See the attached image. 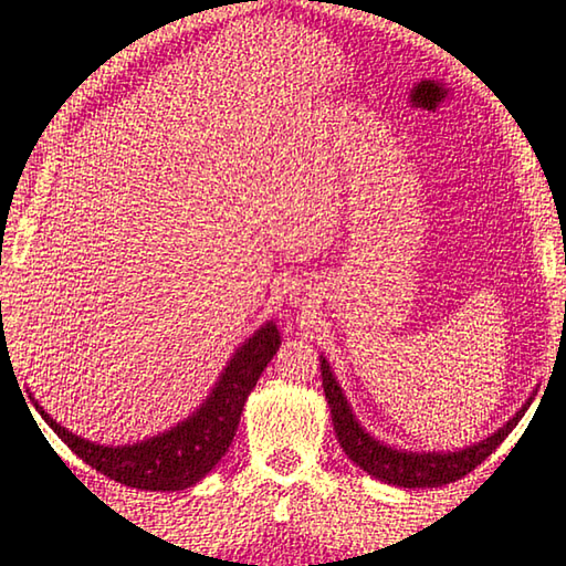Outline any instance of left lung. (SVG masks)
<instances>
[{"instance_id":"1","label":"left lung","mask_w":566,"mask_h":566,"mask_svg":"<svg viewBox=\"0 0 566 566\" xmlns=\"http://www.w3.org/2000/svg\"><path fill=\"white\" fill-rule=\"evenodd\" d=\"M319 370H322V388H325V398L329 406L332 426H335L339 448L355 465H360L365 473L373 479L392 483L400 489H433L443 486V483H453L471 473L481 461L496 451L501 441L518 426L534 400V392L528 396L522 408L514 412L499 430H493L483 441L459 448V451H408V448H396L390 443L375 438L370 430L357 420L353 406L345 398V390L339 380L332 373L325 355H319Z\"/></svg>"}]
</instances>
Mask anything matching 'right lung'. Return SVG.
I'll use <instances>...</instances> for the list:
<instances>
[{
  "mask_svg": "<svg viewBox=\"0 0 566 566\" xmlns=\"http://www.w3.org/2000/svg\"><path fill=\"white\" fill-rule=\"evenodd\" d=\"M280 345V329L272 319L264 322L234 349L211 392L191 416L138 443L103 446L87 441L52 420L50 412H44L32 396L30 400L70 451H75L95 471L133 489L184 491L199 483L211 469H217L223 453L229 451L249 392L254 390L259 375L264 373Z\"/></svg>",
  "mask_w": 566,
  "mask_h": 566,
  "instance_id": "add662e5",
  "label": "right lung"
}]
</instances>
